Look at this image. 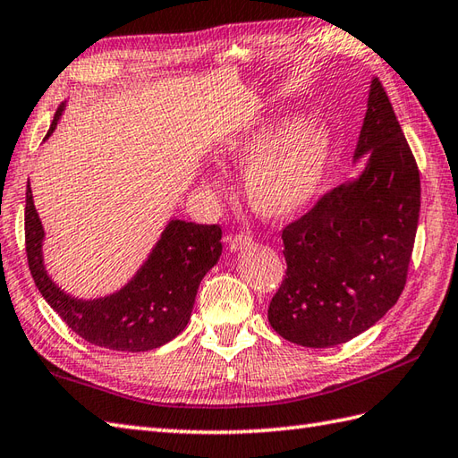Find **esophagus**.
<instances>
[{"label": "esophagus", "instance_id": "esophagus-1", "mask_svg": "<svg viewBox=\"0 0 458 458\" xmlns=\"http://www.w3.org/2000/svg\"><path fill=\"white\" fill-rule=\"evenodd\" d=\"M250 242H252V239L247 235V233H239V235H233L229 239V249L233 252H237V250H242V249L250 247Z\"/></svg>", "mask_w": 458, "mask_h": 458}]
</instances>
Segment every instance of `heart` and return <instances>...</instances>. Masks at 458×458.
I'll return each instance as SVG.
<instances>
[{"mask_svg": "<svg viewBox=\"0 0 458 458\" xmlns=\"http://www.w3.org/2000/svg\"><path fill=\"white\" fill-rule=\"evenodd\" d=\"M231 166L247 168L245 196L249 206L267 219H284L308 206L327 170L331 133L321 121L267 123L231 140L225 147ZM206 188L219 190L209 176Z\"/></svg>", "mask_w": 458, "mask_h": 458, "instance_id": "1", "label": "heart"}]
</instances>
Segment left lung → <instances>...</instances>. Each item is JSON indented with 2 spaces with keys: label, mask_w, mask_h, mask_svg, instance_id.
Segmentation results:
<instances>
[{
  "label": "left lung",
  "mask_w": 458,
  "mask_h": 458,
  "mask_svg": "<svg viewBox=\"0 0 458 458\" xmlns=\"http://www.w3.org/2000/svg\"><path fill=\"white\" fill-rule=\"evenodd\" d=\"M362 174L323 194L282 229L286 276L268 306L280 337L311 349L347 343L403 292L418 233L421 182L388 94L372 80L354 158Z\"/></svg>",
  "instance_id": "obj_1"
}]
</instances>
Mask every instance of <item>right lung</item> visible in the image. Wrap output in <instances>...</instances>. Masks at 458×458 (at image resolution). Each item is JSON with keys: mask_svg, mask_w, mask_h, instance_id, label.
I'll list each match as a JSON object with an SVG mask.
<instances>
[{"mask_svg": "<svg viewBox=\"0 0 458 458\" xmlns=\"http://www.w3.org/2000/svg\"><path fill=\"white\" fill-rule=\"evenodd\" d=\"M64 104L56 109L53 133ZM45 229L27 184L25 249L38 292L80 337L111 351L158 349L184 331L201 278L221 257V227L172 219L131 282L98 300L68 296L50 280L43 262Z\"/></svg>", "mask_w": 458, "mask_h": 458, "instance_id": "right-lung-1", "label": "right lung"}]
</instances>
